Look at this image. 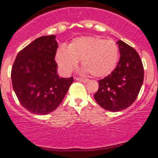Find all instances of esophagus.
<instances>
[{"label":"esophagus","mask_w":158,"mask_h":158,"mask_svg":"<svg viewBox=\"0 0 158 158\" xmlns=\"http://www.w3.org/2000/svg\"><path fill=\"white\" fill-rule=\"evenodd\" d=\"M74 79H75V80H77V81H80L84 82V83H87V82L89 81V80H88V79H84V78L77 77H75Z\"/></svg>","instance_id":"esophagus-1"}]
</instances>
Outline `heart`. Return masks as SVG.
<instances>
[{"label": "heart", "instance_id": "heart-1", "mask_svg": "<svg viewBox=\"0 0 158 158\" xmlns=\"http://www.w3.org/2000/svg\"><path fill=\"white\" fill-rule=\"evenodd\" d=\"M119 51L113 40H105L99 36L77 37L68 47L58 49L55 58L60 69L69 74L81 60L85 73H90L95 77H104L116 67Z\"/></svg>", "mask_w": 158, "mask_h": 158}]
</instances>
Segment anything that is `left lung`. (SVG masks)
<instances>
[{
  "label": "left lung",
  "instance_id": "left-lung-1",
  "mask_svg": "<svg viewBox=\"0 0 158 158\" xmlns=\"http://www.w3.org/2000/svg\"><path fill=\"white\" fill-rule=\"evenodd\" d=\"M120 58L112 72L99 81V89L94 94L97 104L110 111L126 109L138 97L144 80L142 60L135 49L118 40Z\"/></svg>",
  "mask_w": 158,
  "mask_h": 158
}]
</instances>
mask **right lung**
Segmentation results:
<instances>
[{
    "label": "right lung",
    "instance_id": "1",
    "mask_svg": "<svg viewBox=\"0 0 158 158\" xmlns=\"http://www.w3.org/2000/svg\"><path fill=\"white\" fill-rule=\"evenodd\" d=\"M55 35L38 38L17 54L11 72L13 90L19 103L35 115H47L60 105L73 82L60 77L54 58Z\"/></svg>",
    "mask_w": 158,
    "mask_h": 158
}]
</instances>
